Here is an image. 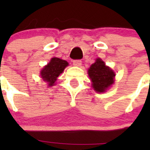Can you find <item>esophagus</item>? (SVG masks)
Masks as SVG:
<instances>
[{"mask_svg":"<svg viewBox=\"0 0 150 150\" xmlns=\"http://www.w3.org/2000/svg\"><path fill=\"white\" fill-rule=\"evenodd\" d=\"M73 64H74V66H77V67L81 66L82 64L81 60H74V62H73Z\"/></svg>","mask_w":150,"mask_h":150,"instance_id":"34e87169","label":"esophagus"}]
</instances>
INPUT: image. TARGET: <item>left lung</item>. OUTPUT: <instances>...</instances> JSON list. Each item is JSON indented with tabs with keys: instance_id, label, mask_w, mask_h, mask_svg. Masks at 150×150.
<instances>
[{
	"instance_id": "obj_1",
	"label": "left lung",
	"mask_w": 150,
	"mask_h": 150,
	"mask_svg": "<svg viewBox=\"0 0 150 150\" xmlns=\"http://www.w3.org/2000/svg\"><path fill=\"white\" fill-rule=\"evenodd\" d=\"M88 74L92 82V87L98 92H104L114 83V72L100 59L91 64Z\"/></svg>"
}]
</instances>
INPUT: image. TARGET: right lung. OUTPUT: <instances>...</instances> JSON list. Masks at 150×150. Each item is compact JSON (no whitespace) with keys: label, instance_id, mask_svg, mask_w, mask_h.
I'll list each match as a JSON object with an SVG mask.
<instances>
[{"label":"right lung","instance_id":"obj_1","mask_svg":"<svg viewBox=\"0 0 150 150\" xmlns=\"http://www.w3.org/2000/svg\"><path fill=\"white\" fill-rule=\"evenodd\" d=\"M67 62L59 58H52L50 63L41 71L40 75L44 81L48 83L49 86H52L56 81L57 77L63 72L67 66Z\"/></svg>","mask_w":150,"mask_h":150}]
</instances>
